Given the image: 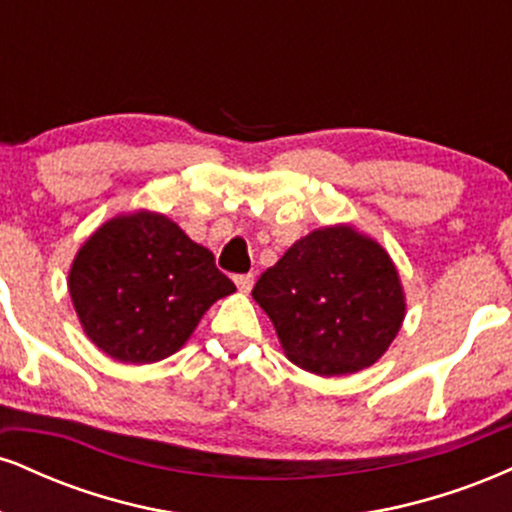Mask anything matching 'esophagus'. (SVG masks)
I'll use <instances>...</instances> for the list:
<instances>
[{"instance_id": "34e87169", "label": "esophagus", "mask_w": 512, "mask_h": 512, "mask_svg": "<svg viewBox=\"0 0 512 512\" xmlns=\"http://www.w3.org/2000/svg\"><path fill=\"white\" fill-rule=\"evenodd\" d=\"M252 284H255V276H252V274H238L236 276V286L240 291L248 293L252 289Z\"/></svg>"}]
</instances>
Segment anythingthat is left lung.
<instances>
[{
    "instance_id": "obj_1",
    "label": "left lung",
    "mask_w": 512,
    "mask_h": 512,
    "mask_svg": "<svg viewBox=\"0 0 512 512\" xmlns=\"http://www.w3.org/2000/svg\"><path fill=\"white\" fill-rule=\"evenodd\" d=\"M252 298L286 356L317 375L373 366L397 337L404 293L395 264L349 226L313 231L257 279Z\"/></svg>"
}]
</instances>
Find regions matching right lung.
<instances>
[{
    "label": "right lung",
    "instance_id": "add662e5",
    "mask_svg": "<svg viewBox=\"0 0 512 512\" xmlns=\"http://www.w3.org/2000/svg\"><path fill=\"white\" fill-rule=\"evenodd\" d=\"M233 291L207 248L151 211L98 228L69 272V293L88 339L125 363L175 354L209 305Z\"/></svg>",
    "mask_w": 512,
    "mask_h": 512
}]
</instances>
